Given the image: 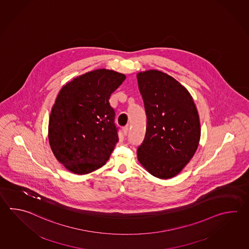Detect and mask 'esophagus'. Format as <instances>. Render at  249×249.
<instances>
[{
  "mask_svg": "<svg viewBox=\"0 0 249 249\" xmlns=\"http://www.w3.org/2000/svg\"><path fill=\"white\" fill-rule=\"evenodd\" d=\"M128 130H129V127H128V126H126V127H123V133H124V135H125V136H127V133H128Z\"/></svg>",
  "mask_w": 249,
  "mask_h": 249,
  "instance_id": "1",
  "label": "esophagus"
}]
</instances>
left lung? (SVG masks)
Segmentation results:
<instances>
[{
    "instance_id": "left-lung-1",
    "label": "left lung",
    "mask_w": 249,
    "mask_h": 249,
    "mask_svg": "<svg viewBox=\"0 0 249 249\" xmlns=\"http://www.w3.org/2000/svg\"><path fill=\"white\" fill-rule=\"evenodd\" d=\"M137 77L147 117L137 159L153 177L174 178L197 151L200 138L197 108L187 89L167 73L149 70Z\"/></svg>"
}]
</instances>
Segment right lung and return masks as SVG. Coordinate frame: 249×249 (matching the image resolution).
Returning a JSON list of instances; mask_svg holds the SVG:
<instances>
[{
    "label": "right lung",
    "instance_id": "1",
    "mask_svg": "<svg viewBox=\"0 0 249 249\" xmlns=\"http://www.w3.org/2000/svg\"><path fill=\"white\" fill-rule=\"evenodd\" d=\"M126 76L97 69L63 87L51 109L49 142L69 171L86 175L104 166L119 141L109 99Z\"/></svg>",
    "mask_w": 249,
    "mask_h": 249
}]
</instances>
